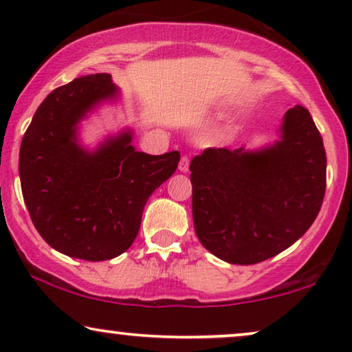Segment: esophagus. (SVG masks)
Listing matches in <instances>:
<instances>
[{"label":"esophagus","instance_id":"1","mask_svg":"<svg viewBox=\"0 0 352 352\" xmlns=\"http://www.w3.org/2000/svg\"><path fill=\"white\" fill-rule=\"evenodd\" d=\"M189 165H190V157L182 155L181 162H179V170H181L182 173H187V171H189Z\"/></svg>","mask_w":352,"mask_h":352}]
</instances>
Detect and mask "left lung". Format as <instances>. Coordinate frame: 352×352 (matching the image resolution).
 Here are the masks:
<instances>
[{
  "instance_id": "1",
  "label": "left lung",
  "mask_w": 352,
  "mask_h": 352,
  "mask_svg": "<svg viewBox=\"0 0 352 352\" xmlns=\"http://www.w3.org/2000/svg\"><path fill=\"white\" fill-rule=\"evenodd\" d=\"M280 131L282 141L266 151L208 147L190 163L197 237L223 261H266L305 235L319 214L327 155L309 110L288 109Z\"/></svg>"
}]
</instances>
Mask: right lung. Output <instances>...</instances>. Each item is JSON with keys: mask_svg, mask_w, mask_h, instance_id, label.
Here are the masks:
<instances>
[{"mask_svg": "<svg viewBox=\"0 0 352 352\" xmlns=\"http://www.w3.org/2000/svg\"><path fill=\"white\" fill-rule=\"evenodd\" d=\"M117 88L109 74L59 86L40 104L22 138L19 175L32 223L47 245L86 261L112 259L131 247L144 206L176 171L181 153L134 151L131 133L94 153L76 144V123Z\"/></svg>", "mask_w": 352, "mask_h": 352, "instance_id": "add662e5", "label": "right lung"}]
</instances>
